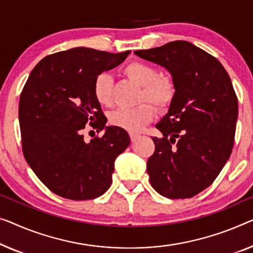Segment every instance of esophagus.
Here are the masks:
<instances>
[{
    "label": "esophagus",
    "mask_w": 253,
    "mask_h": 253,
    "mask_svg": "<svg viewBox=\"0 0 253 253\" xmlns=\"http://www.w3.org/2000/svg\"><path fill=\"white\" fill-rule=\"evenodd\" d=\"M129 136H130L131 142H134L135 139H137L139 137V135L138 134H135V133H129Z\"/></svg>",
    "instance_id": "esophagus-1"
}]
</instances>
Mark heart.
Listing matches in <instances>:
<instances>
[{
	"instance_id": "obj_1",
	"label": "heart",
	"mask_w": 253,
	"mask_h": 253,
	"mask_svg": "<svg viewBox=\"0 0 253 253\" xmlns=\"http://www.w3.org/2000/svg\"><path fill=\"white\" fill-rule=\"evenodd\" d=\"M124 74L141 86L139 100H148L154 107L164 111L170 107L177 92L174 78L169 75H158L153 66L145 62L133 61L124 68ZM112 77L107 73L100 74L93 85V94L97 103L110 107L112 103ZM154 117V108L149 103H142L136 108H120L112 111L109 120L112 126L131 131H139Z\"/></svg>"
}]
</instances>
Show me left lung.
<instances>
[{
  "label": "left lung",
  "instance_id": "8db88e82",
  "mask_svg": "<svg viewBox=\"0 0 253 253\" xmlns=\"http://www.w3.org/2000/svg\"><path fill=\"white\" fill-rule=\"evenodd\" d=\"M165 67L176 96L152 137L156 149L146 164L150 183L169 199H187L213 183L234 145L239 102L223 65L186 41L135 51Z\"/></svg>",
  "mask_w": 253,
  "mask_h": 253
}]
</instances>
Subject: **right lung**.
<instances>
[{
  "instance_id": "right-lung-1",
  "label": "right lung",
  "mask_w": 253,
  "mask_h": 253,
  "mask_svg": "<svg viewBox=\"0 0 253 253\" xmlns=\"http://www.w3.org/2000/svg\"><path fill=\"white\" fill-rule=\"evenodd\" d=\"M122 53L75 47L37 63L22 88L19 125L27 164L59 197L92 200L108 191L115 160L129 145L127 131L105 127L107 118L93 94L95 78L120 65ZM87 123L105 135L86 142Z\"/></svg>"
}]
</instances>
